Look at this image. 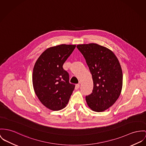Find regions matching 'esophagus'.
<instances>
[{
    "mask_svg": "<svg viewBox=\"0 0 146 146\" xmlns=\"http://www.w3.org/2000/svg\"><path fill=\"white\" fill-rule=\"evenodd\" d=\"M79 87H80V84H76V87H75V90H78L79 88Z\"/></svg>",
    "mask_w": 146,
    "mask_h": 146,
    "instance_id": "esophagus-1",
    "label": "esophagus"
}]
</instances>
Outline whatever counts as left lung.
Wrapping results in <instances>:
<instances>
[{
  "mask_svg": "<svg viewBox=\"0 0 146 146\" xmlns=\"http://www.w3.org/2000/svg\"><path fill=\"white\" fill-rule=\"evenodd\" d=\"M84 57L93 80L92 93L86 97L92 111L101 112L112 106L122 89L123 74L117 56L110 49L96 43L77 45Z\"/></svg>",
  "mask_w": 146,
  "mask_h": 146,
  "instance_id": "8db88e82",
  "label": "left lung"
}]
</instances>
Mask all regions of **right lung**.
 Here are the masks:
<instances>
[{"label": "right lung", "mask_w": 146, "mask_h": 146, "mask_svg": "<svg viewBox=\"0 0 146 146\" xmlns=\"http://www.w3.org/2000/svg\"><path fill=\"white\" fill-rule=\"evenodd\" d=\"M76 45L60 44L46 49L33 68L34 90L40 102L52 111L66 107L75 86L69 82V74L63 65Z\"/></svg>", "instance_id": "right-lung-1"}]
</instances>
